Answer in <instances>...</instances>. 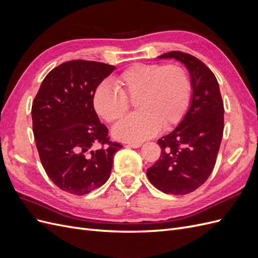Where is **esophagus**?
<instances>
[{
	"instance_id": "1",
	"label": "esophagus",
	"mask_w": 258,
	"mask_h": 258,
	"mask_svg": "<svg viewBox=\"0 0 258 258\" xmlns=\"http://www.w3.org/2000/svg\"><path fill=\"white\" fill-rule=\"evenodd\" d=\"M128 145L130 147H134V148H138V147H141L142 143L141 142H129Z\"/></svg>"
}]
</instances>
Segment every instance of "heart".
Listing matches in <instances>:
<instances>
[{"instance_id": "1", "label": "heart", "mask_w": 258, "mask_h": 258, "mask_svg": "<svg viewBox=\"0 0 258 258\" xmlns=\"http://www.w3.org/2000/svg\"><path fill=\"white\" fill-rule=\"evenodd\" d=\"M116 89L101 84L93 95L97 114L107 122L121 119L136 104L138 113L117 123L113 136L123 141L141 142L152 138L162 126L169 129L181 121L188 110L191 84L177 64L136 63L116 79Z\"/></svg>"}]
</instances>
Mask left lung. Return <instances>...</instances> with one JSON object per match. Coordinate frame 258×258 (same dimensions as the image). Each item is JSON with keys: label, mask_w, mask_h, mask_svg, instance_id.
<instances>
[{"label": "left lung", "mask_w": 258, "mask_h": 258, "mask_svg": "<svg viewBox=\"0 0 258 258\" xmlns=\"http://www.w3.org/2000/svg\"><path fill=\"white\" fill-rule=\"evenodd\" d=\"M158 58L182 62L189 72L192 93L182 121L158 140L161 156L146 174L160 191L186 195L204 184L214 169L224 131V104L216 77L204 62L182 51Z\"/></svg>", "instance_id": "obj_1"}]
</instances>
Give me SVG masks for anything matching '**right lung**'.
I'll use <instances>...</instances> for the list:
<instances>
[{
    "instance_id": "right-lung-1",
    "label": "right lung",
    "mask_w": 258,
    "mask_h": 258,
    "mask_svg": "<svg viewBox=\"0 0 258 258\" xmlns=\"http://www.w3.org/2000/svg\"><path fill=\"white\" fill-rule=\"evenodd\" d=\"M115 70L102 62L72 60L46 75L32 103V122L42 165L54 185L83 196L111 175L122 147L107 137L93 107L98 86ZM104 146L93 151L92 146Z\"/></svg>"
}]
</instances>
